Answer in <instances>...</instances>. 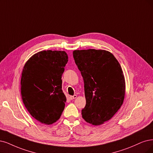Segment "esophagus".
I'll return each mask as SVG.
<instances>
[{"label": "esophagus", "mask_w": 153, "mask_h": 153, "mask_svg": "<svg viewBox=\"0 0 153 153\" xmlns=\"http://www.w3.org/2000/svg\"><path fill=\"white\" fill-rule=\"evenodd\" d=\"M77 98V95L76 94H74V96H70V97H69V98H70V100H74V99H75V98Z\"/></svg>", "instance_id": "34e87169"}]
</instances>
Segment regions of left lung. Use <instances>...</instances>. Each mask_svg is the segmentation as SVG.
<instances>
[{
  "label": "left lung",
  "instance_id": "obj_1",
  "mask_svg": "<svg viewBox=\"0 0 153 153\" xmlns=\"http://www.w3.org/2000/svg\"><path fill=\"white\" fill-rule=\"evenodd\" d=\"M73 56L84 84L86 104L82 117L94 126L101 125L123 104L126 84L121 66L114 55L103 50H74Z\"/></svg>",
  "mask_w": 153,
  "mask_h": 153
}]
</instances>
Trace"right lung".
Wrapping results in <instances>:
<instances>
[{
    "mask_svg": "<svg viewBox=\"0 0 153 153\" xmlns=\"http://www.w3.org/2000/svg\"><path fill=\"white\" fill-rule=\"evenodd\" d=\"M67 62L64 51L44 50L33 55L24 66L22 101L31 115L42 123H55L64 110L66 97L61 79Z\"/></svg>",
    "mask_w": 153,
    "mask_h": 153,
    "instance_id": "right-lung-1",
    "label": "right lung"
}]
</instances>
